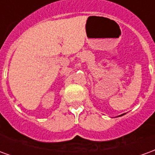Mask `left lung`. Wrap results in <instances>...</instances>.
I'll list each match as a JSON object with an SVG mask.
<instances>
[{
    "label": "left lung",
    "instance_id": "obj_1",
    "mask_svg": "<svg viewBox=\"0 0 155 155\" xmlns=\"http://www.w3.org/2000/svg\"><path fill=\"white\" fill-rule=\"evenodd\" d=\"M122 115H124V114H121V115H119V116H122Z\"/></svg>",
    "mask_w": 155,
    "mask_h": 155
}]
</instances>
